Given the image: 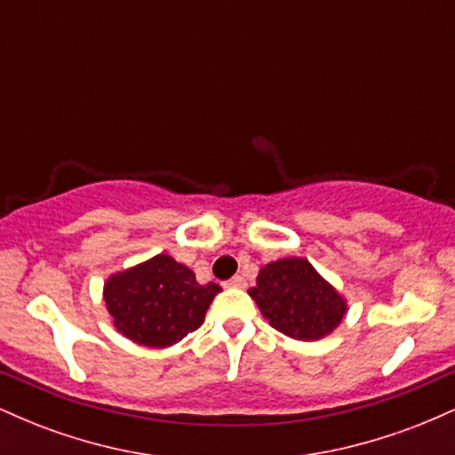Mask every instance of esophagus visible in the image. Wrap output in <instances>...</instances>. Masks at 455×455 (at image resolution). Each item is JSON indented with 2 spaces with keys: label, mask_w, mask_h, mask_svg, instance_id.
<instances>
[{
  "label": "esophagus",
  "mask_w": 455,
  "mask_h": 455,
  "mask_svg": "<svg viewBox=\"0 0 455 455\" xmlns=\"http://www.w3.org/2000/svg\"><path fill=\"white\" fill-rule=\"evenodd\" d=\"M227 284H228V286H235V289H243V286H245V278H243V275H235V278L228 280Z\"/></svg>",
  "instance_id": "1"
}]
</instances>
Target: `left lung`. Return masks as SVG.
<instances>
[{
  "instance_id": "8db88e82",
  "label": "left lung",
  "mask_w": 455,
  "mask_h": 455,
  "mask_svg": "<svg viewBox=\"0 0 455 455\" xmlns=\"http://www.w3.org/2000/svg\"><path fill=\"white\" fill-rule=\"evenodd\" d=\"M248 295L271 327L301 342L329 336L348 312L347 297L304 257L278 259L260 267L257 286Z\"/></svg>"
}]
</instances>
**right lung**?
<instances>
[{"label":"right lung","mask_w":455,"mask_h":455,"mask_svg":"<svg viewBox=\"0 0 455 455\" xmlns=\"http://www.w3.org/2000/svg\"><path fill=\"white\" fill-rule=\"evenodd\" d=\"M220 291L216 282H196L195 271L162 252L108 275L102 299L124 338L139 347L166 348L203 325Z\"/></svg>","instance_id":"add662e5"}]
</instances>
